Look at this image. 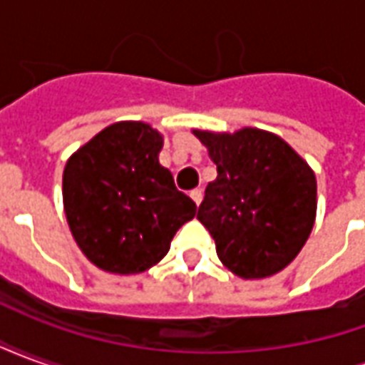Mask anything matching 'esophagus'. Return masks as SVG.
I'll list each match as a JSON object with an SVG mask.
<instances>
[{"instance_id": "obj_1", "label": "esophagus", "mask_w": 365, "mask_h": 365, "mask_svg": "<svg viewBox=\"0 0 365 365\" xmlns=\"http://www.w3.org/2000/svg\"><path fill=\"white\" fill-rule=\"evenodd\" d=\"M190 197L193 199V203H195V205H199V203H201V199H203V193H201L199 190H193L190 193Z\"/></svg>"}]
</instances>
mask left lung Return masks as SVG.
<instances>
[{
  "label": "left lung",
  "mask_w": 365,
  "mask_h": 365,
  "mask_svg": "<svg viewBox=\"0 0 365 365\" xmlns=\"http://www.w3.org/2000/svg\"><path fill=\"white\" fill-rule=\"evenodd\" d=\"M217 164L197 219L209 230L225 268L242 279L282 272L305 246L317 217V178L282 136L245 127L199 130Z\"/></svg>",
  "instance_id": "1"
}]
</instances>
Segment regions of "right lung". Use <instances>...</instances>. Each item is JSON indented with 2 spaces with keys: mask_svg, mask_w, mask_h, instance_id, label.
Returning <instances> with one entry per match:
<instances>
[{
  "mask_svg": "<svg viewBox=\"0 0 365 365\" xmlns=\"http://www.w3.org/2000/svg\"><path fill=\"white\" fill-rule=\"evenodd\" d=\"M164 135L143 120H119L68 158L62 199L76 245L109 274H140L170 250L197 207L160 164Z\"/></svg>",
  "mask_w": 365,
  "mask_h": 365,
  "instance_id": "add662e5",
  "label": "right lung"
}]
</instances>
